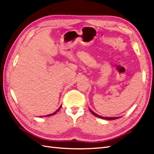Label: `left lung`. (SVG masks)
Listing matches in <instances>:
<instances>
[{
    "mask_svg": "<svg viewBox=\"0 0 154 154\" xmlns=\"http://www.w3.org/2000/svg\"><path fill=\"white\" fill-rule=\"evenodd\" d=\"M90 110V111H91V112L94 115V116H96V117H97V118H101V119H106V120H114V119H118V118H112V117H111V118H106V117H103V116H99L98 114H96L95 112H93L92 110H91V109H89Z\"/></svg>",
    "mask_w": 154,
    "mask_h": 154,
    "instance_id": "8db88e82",
    "label": "left lung"
}]
</instances>
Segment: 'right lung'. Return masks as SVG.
<instances>
[{"label": "right lung", "mask_w": 154, "mask_h": 154, "mask_svg": "<svg viewBox=\"0 0 154 154\" xmlns=\"http://www.w3.org/2000/svg\"><path fill=\"white\" fill-rule=\"evenodd\" d=\"M61 106H62V105L61 106H60V107H59V108L57 110H56L55 112H53V114H49V115H48V116H44V117H46V116H47V117H48V116H53V115H54L55 114H57V112H58L59 111V110L60 109H61Z\"/></svg>", "instance_id": "obj_1"}]
</instances>
